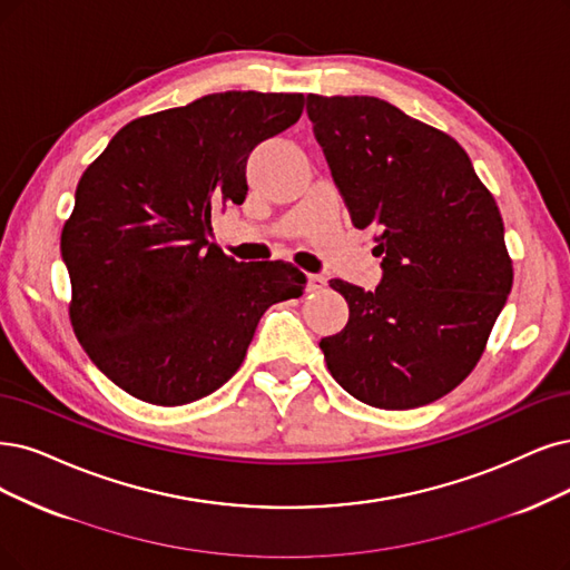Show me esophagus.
<instances>
[{"label": "esophagus", "instance_id": "esophagus-1", "mask_svg": "<svg viewBox=\"0 0 570 570\" xmlns=\"http://www.w3.org/2000/svg\"><path fill=\"white\" fill-rule=\"evenodd\" d=\"M326 286V279L322 277V274H307V291L309 293H317Z\"/></svg>", "mask_w": 570, "mask_h": 570}]
</instances>
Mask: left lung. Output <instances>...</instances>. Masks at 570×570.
Returning a JSON list of instances; mask_svg holds the SVG:
<instances>
[{
  "instance_id": "obj_1",
  "label": "left lung",
  "mask_w": 570,
  "mask_h": 570,
  "mask_svg": "<svg viewBox=\"0 0 570 570\" xmlns=\"http://www.w3.org/2000/svg\"><path fill=\"white\" fill-rule=\"evenodd\" d=\"M312 131L352 225L381 232L383 279H331L345 328L322 338L345 392L375 409H417L476 366L512 291L495 199L446 134L373 96H307Z\"/></svg>"
}]
</instances>
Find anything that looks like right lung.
I'll return each instance as SVG.
<instances>
[{
  "instance_id": "1",
  "label": "right lung",
  "mask_w": 570,
  "mask_h": 570,
  "mask_svg": "<svg viewBox=\"0 0 570 570\" xmlns=\"http://www.w3.org/2000/svg\"><path fill=\"white\" fill-rule=\"evenodd\" d=\"M303 94L225 91L134 119L83 171L60 253L70 320L110 381L157 406L216 392L274 303L303 296L288 263H237L210 216L246 199V161L303 115Z\"/></svg>"
}]
</instances>
